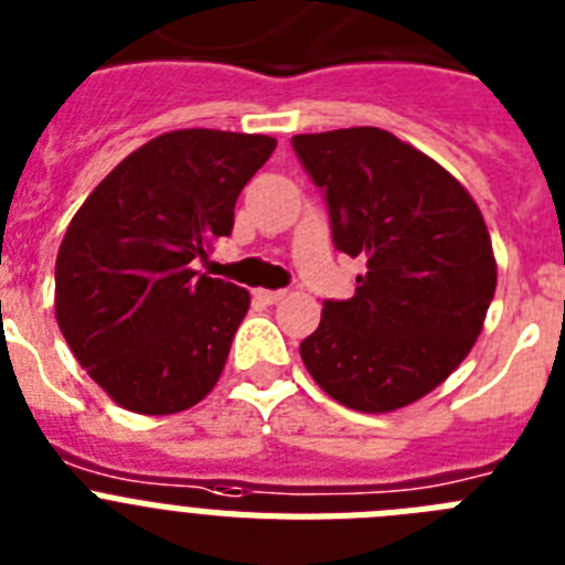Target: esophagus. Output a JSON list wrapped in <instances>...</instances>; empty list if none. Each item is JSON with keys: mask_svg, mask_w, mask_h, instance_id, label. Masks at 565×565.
Listing matches in <instances>:
<instances>
[{"mask_svg": "<svg viewBox=\"0 0 565 565\" xmlns=\"http://www.w3.org/2000/svg\"><path fill=\"white\" fill-rule=\"evenodd\" d=\"M284 296H287L284 289H258V292H255V298L264 303H278Z\"/></svg>", "mask_w": 565, "mask_h": 565, "instance_id": "obj_1", "label": "esophagus"}]
</instances>
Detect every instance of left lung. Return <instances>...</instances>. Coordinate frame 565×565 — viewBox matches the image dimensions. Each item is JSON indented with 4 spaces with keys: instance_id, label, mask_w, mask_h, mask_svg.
<instances>
[{
    "instance_id": "1",
    "label": "left lung",
    "mask_w": 565,
    "mask_h": 565,
    "mask_svg": "<svg viewBox=\"0 0 565 565\" xmlns=\"http://www.w3.org/2000/svg\"><path fill=\"white\" fill-rule=\"evenodd\" d=\"M323 190L332 242L364 258L355 296L323 301L301 361L358 412L415 404L458 370L498 284L478 204L435 159L381 127L292 136Z\"/></svg>"
}]
</instances>
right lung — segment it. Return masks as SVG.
I'll return each mask as SVG.
<instances>
[{"instance_id": "1", "label": "right lung", "mask_w": 565, "mask_h": 565, "mask_svg": "<svg viewBox=\"0 0 565 565\" xmlns=\"http://www.w3.org/2000/svg\"><path fill=\"white\" fill-rule=\"evenodd\" d=\"M273 150L269 136L207 127L156 136L73 215L56 255L58 330L125 409L184 412L222 375L249 292L193 262L233 233L238 193Z\"/></svg>"}]
</instances>
